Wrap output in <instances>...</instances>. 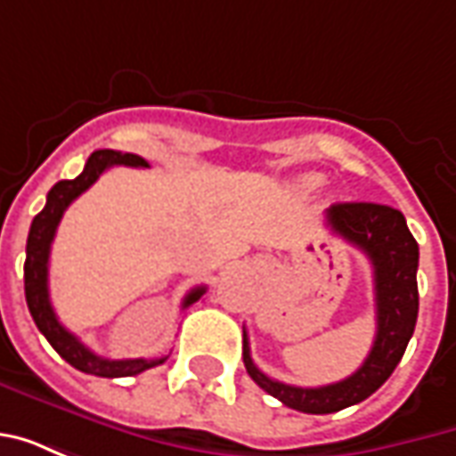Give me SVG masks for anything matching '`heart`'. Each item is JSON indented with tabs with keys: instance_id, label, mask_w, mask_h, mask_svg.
<instances>
[{
	"instance_id": "obj_1",
	"label": "heart",
	"mask_w": 456,
	"mask_h": 456,
	"mask_svg": "<svg viewBox=\"0 0 456 456\" xmlns=\"http://www.w3.org/2000/svg\"><path fill=\"white\" fill-rule=\"evenodd\" d=\"M320 183H322V178H320V175H305V178L300 180V185H303V188H317V185H320Z\"/></svg>"
}]
</instances>
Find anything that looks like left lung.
<instances>
[{"instance_id":"8db88e82","label":"left lung","mask_w":456,"mask_h":456,"mask_svg":"<svg viewBox=\"0 0 456 456\" xmlns=\"http://www.w3.org/2000/svg\"><path fill=\"white\" fill-rule=\"evenodd\" d=\"M330 229L362 248L373 266L376 339L363 363L344 381L300 388L273 381L251 359L244 332V366L248 376L273 398L300 412L325 415L366 401L388 381L405 354L418 320V241L398 209L376 202H337L325 212Z\"/></svg>"}]
</instances>
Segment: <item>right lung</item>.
I'll return each mask as SVG.
<instances>
[{
  "label": "right lung",
  "mask_w": 456,
  "mask_h": 456,
  "mask_svg": "<svg viewBox=\"0 0 456 456\" xmlns=\"http://www.w3.org/2000/svg\"><path fill=\"white\" fill-rule=\"evenodd\" d=\"M112 166H131V168H149V163L136 156V153H121V151L102 149L94 151L85 163L83 173L75 180H61L48 190L45 208L38 212L28 229V241H26V264H24V290L26 305L34 317L36 327L41 335L51 342L55 352L63 356L65 362L75 366L77 371L93 373V376H104V379H121V376H136V373L153 369L166 362L160 359H102L85 346L73 332H68L55 315L51 297H48V258H51V244H53L55 229L63 219V212L75 198H80L85 190L93 185L94 180L102 175L104 170ZM205 286H198L190 290L183 307L198 303L205 296Z\"/></svg>",
  "instance_id": "obj_1"
}]
</instances>
